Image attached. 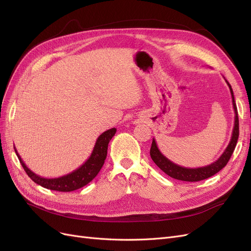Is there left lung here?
I'll return each instance as SVG.
<instances>
[{
    "label": "left lung",
    "instance_id": "obj_1",
    "mask_svg": "<svg viewBox=\"0 0 251 251\" xmlns=\"http://www.w3.org/2000/svg\"><path fill=\"white\" fill-rule=\"evenodd\" d=\"M224 79H225V77H224ZM225 81L227 85H228L229 90H230L233 111H234V125H233L231 138H230L228 146H227V148L223 151V154L220 156V158L215 162H212L211 164H208L206 166H202V168L189 169V168H184V166H180L176 163H174L173 161L170 160V159L166 158L161 153L160 150L158 149L156 140H155V138H153V142H151V151H150L151 160L155 162V164L158 166L159 169L163 171L166 175H169L170 177H172L174 179H177V180L188 181V182L201 181V180L207 179L211 176H214L215 174L221 171L227 164V162L229 161V159L234 151V148H235V146H237L238 138H239V117H238V110H237V105H235L231 86L229 85V82L226 79H225Z\"/></svg>",
    "mask_w": 251,
    "mask_h": 251
}]
</instances>
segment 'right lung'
<instances>
[{
    "label": "right lung",
    "instance_id": "add662e5",
    "mask_svg": "<svg viewBox=\"0 0 251 251\" xmlns=\"http://www.w3.org/2000/svg\"><path fill=\"white\" fill-rule=\"evenodd\" d=\"M115 127H112L110 130L103 132L97 138L92 154L87 159V161L75 171L57 178H44L36 175L27 168V165L22 160L16 148H14V151H16L23 169L25 170L30 179H32V181H34L36 184H39L45 188L51 189V191L72 192L75 191V189H78L87 185L89 182L92 181L97 176V174L100 173L102 168L105 158H107L108 144L113 136L115 135Z\"/></svg>",
    "mask_w": 251,
    "mask_h": 251
}]
</instances>
